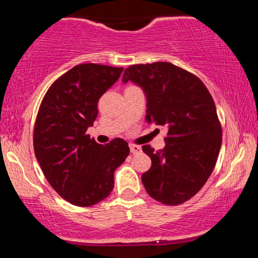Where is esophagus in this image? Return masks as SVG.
I'll return each instance as SVG.
<instances>
[{"label": "esophagus", "mask_w": 258, "mask_h": 258, "mask_svg": "<svg viewBox=\"0 0 258 258\" xmlns=\"http://www.w3.org/2000/svg\"><path fill=\"white\" fill-rule=\"evenodd\" d=\"M130 150H131L132 154H138V153H141L142 148L137 146V144H130Z\"/></svg>", "instance_id": "obj_1"}]
</instances>
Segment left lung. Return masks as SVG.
<instances>
[{
  "instance_id": "obj_1",
  "label": "left lung",
  "mask_w": 258,
  "mask_h": 258,
  "mask_svg": "<svg viewBox=\"0 0 258 258\" xmlns=\"http://www.w3.org/2000/svg\"><path fill=\"white\" fill-rule=\"evenodd\" d=\"M127 81L146 94L147 122L167 128L164 149L143 146L152 167L142 183L153 199L179 205L203 188L220 154L222 127L214 99L199 78L167 61L131 65L122 76Z\"/></svg>"
}]
</instances>
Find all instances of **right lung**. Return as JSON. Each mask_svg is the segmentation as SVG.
<instances>
[{
  "mask_svg": "<svg viewBox=\"0 0 258 258\" xmlns=\"http://www.w3.org/2000/svg\"><path fill=\"white\" fill-rule=\"evenodd\" d=\"M122 68L80 64L47 91L34 130V150L49 184L76 206L99 203L114 188V172L130 154L126 141L102 146L87 135L97 104L120 78Z\"/></svg>",
  "mask_w": 258,
  "mask_h": 258,
  "instance_id": "right-lung-1",
  "label": "right lung"
}]
</instances>
